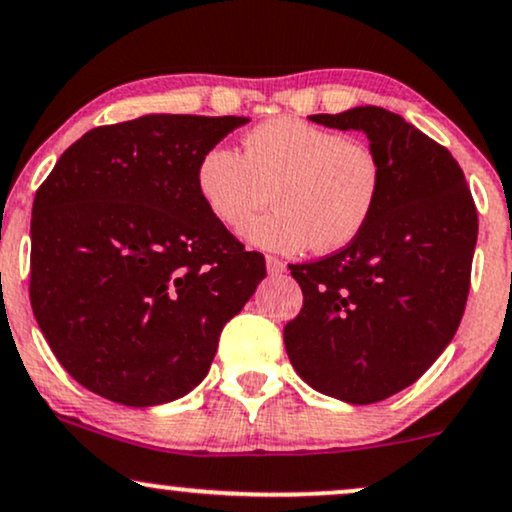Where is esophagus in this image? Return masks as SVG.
I'll return each mask as SVG.
<instances>
[{
	"instance_id": "esophagus-1",
	"label": "esophagus",
	"mask_w": 512,
	"mask_h": 512,
	"mask_svg": "<svg viewBox=\"0 0 512 512\" xmlns=\"http://www.w3.org/2000/svg\"><path fill=\"white\" fill-rule=\"evenodd\" d=\"M267 272L272 274V276H281L283 272H286V264H283L279 257L267 255Z\"/></svg>"
}]
</instances>
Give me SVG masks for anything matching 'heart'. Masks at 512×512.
Wrapping results in <instances>:
<instances>
[{"label": "heart", "instance_id": "obj_1", "mask_svg": "<svg viewBox=\"0 0 512 512\" xmlns=\"http://www.w3.org/2000/svg\"><path fill=\"white\" fill-rule=\"evenodd\" d=\"M195 188L207 212L233 233L267 207L272 193L276 209L248 229L257 248L334 252L367 229L384 169L360 140L279 116L245 133L243 155L226 145L209 147L197 162Z\"/></svg>", "mask_w": 512, "mask_h": 512}]
</instances>
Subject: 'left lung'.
Returning a JSON list of instances; mask_svg holds the SVG:
<instances>
[{"label": "left lung", "instance_id": "8db88e82", "mask_svg": "<svg viewBox=\"0 0 512 512\" xmlns=\"http://www.w3.org/2000/svg\"><path fill=\"white\" fill-rule=\"evenodd\" d=\"M362 131L384 169L374 217L353 243L291 264L303 310L283 326L295 372L355 405L403 391L434 365L463 319L477 209L446 147L381 107L310 116Z\"/></svg>", "mask_w": 512, "mask_h": 512}]
</instances>
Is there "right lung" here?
<instances>
[{"mask_svg": "<svg viewBox=\"0 0 512 512\" xmlns=\"http://www.w3.org/2000/svg\"><path fill=\"white\" fill-rule=\"evenodd\" d=\"M248 121L147 114L92 128L35 193L30 305L88 391L131 408L186 396L267 276L195 188L200 157Z\"/></svg>", "mask_w": 512, "mask_h": 512, "instance_id": "1", "label": "right lung"}]
</instances>
